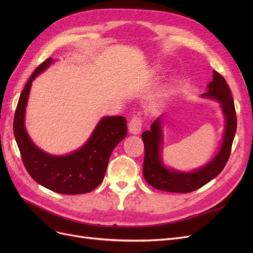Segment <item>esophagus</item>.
Returning <instances> with one entry per match:
<instances>
[{"instance_id": "34e87169", "label": "esophagus", "mask_w": 253, "mask_h": 253, "mask_svg": "<svg viewBox=\"0 0 253 253\" xmlns=\"http://www.w3.org/2000/svg\"><path fill=\"white\" fill-rule=\"evenodd\" d=\"M142 117L138 116V115H134L133 117L131 118L130 122L128 124V128L131 133L133 134H137L141 130V126H142Z\"/></svg>"}]
</instances>
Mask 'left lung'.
<instances>
[{"label": "left lung", "instance_id": "left-lung-1", "mask_svg": "<svg viewBox=\"0 0 253 253\" xmlns=\"http://www.w3.org/2000/svg\"><path fill=\"white\" fill-rule=\"evenodd\" d=\"M203 96L218 100L225 117V131L219 153L207 165L191 173L166 169L160 157L162 133L160 120L158 118L152 124L151 129L144 131L141 135L144 143L143 176L155 189L183 194L194 192L217 176L227 164L237 129V117L230 87L224 78L216 71L213 72V80L209 83L208 91Z\"/></svg>", "mask_w": 253, "mask_h": 253}]
</instances>
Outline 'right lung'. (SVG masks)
<instances>
[{"instance_id": "right-lung-1", "label": "right lung", "mask_w": 253, "mask_h": 253, "mask_svg": "<svg viewBox=\"0 0 253 253\" xmlns=\"http://www.w3.org/2000/svg\"><path fill=\"white\" fill-rule=\"evenodd\" d=\"M52 60L49 57L37 66L21 92L13 121L14 136L23 165L35 181L59 194L89 193L103 180L113 150L127 135V121L121 116L103 118L85 145L68 156H51L38 149L24 128L25 106L33 80Z\"/></svg>"}]
</instances>
